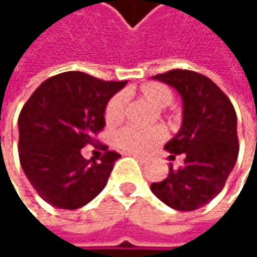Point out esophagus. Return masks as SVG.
<instances>
[{
    "mask_svg": "<svg viewBox=\"0 0 257 257\" xmlns=\"http://www.w3.org/2000/svg\"><path fill=\"white\" fill-rule=\"evenodd\" d=\"M132 156H134L135 159H138L141 164H147V159H146V158H143V156H140V155H132Z\"/></svg>",
    "mask_w": 257,
    "mask_h": 257,
    "instance_id": "1",
    "label": "esophagus"
}]
</instances>
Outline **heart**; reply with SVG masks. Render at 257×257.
Wrapping results in <instances>:
<instances>
[{
  "instance_id": "b5f03b06",
  "label": "heart",
  "mask_w": 257,
  "mask_h": 257,
  "mask_svg": "<svg viewBox=\"0 0 257 257\" xmlns=\"http://www.w3.org/2000/svg\"><path fill=\"white\" fill-rule=\"evenodd\" d=\"M138 95L156 107H167L174 99L173 89L161 81H149L138 87ZM125 113V99L120 93L113 95L104 110V120L107 125H117L122 122ZM167 137V131L164 126L158 125L149 129H137L126 126L114 134V144L123 152L144 155L153 150L159 143H162Z\"/></svg>"
}]
</instances>
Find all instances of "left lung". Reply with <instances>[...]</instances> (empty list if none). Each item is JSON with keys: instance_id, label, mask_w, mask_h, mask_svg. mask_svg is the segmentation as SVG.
Wrapping results in <instances>:
<instances>
[{"instance_id": "obj_1", "label": "left lung", "mask_w": 257, "mask_h": 257, "mask_svg": "<svg viewBox=\"0 0 257 257\" xmlns=\"http://www.w3.org/2000/svg\"><path fill=\"white\" fill-rule=\"evenodd\" d=\"M153 78L171 84L183 98V126L165 144L184 156V165L170 167L168 177L152 183V192L168 207L192 211L220 193L238 158L236 113L226 93L207 76L171 70Z\"/></svg>"}]
</instances>
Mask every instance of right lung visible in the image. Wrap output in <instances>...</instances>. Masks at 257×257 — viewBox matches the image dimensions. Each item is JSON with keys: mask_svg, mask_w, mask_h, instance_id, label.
Wrapping results in <instances>:
<instances>
[{"mask_svg": "<svg viewBox=\"0 0 257 257\" xmlns=\"http://www.w3.org/2000/svg\"><path fill=\"white\" fill-rule=\"evenodd\" d=\"M126 81H105L80 71L44 80L19 114V159L37 193L50 205L76 210L107 184L120 155L105 150L84 159L81 149L98 143L108 99Z\"/></svg>", "mask_w": 257, "mask_h": 257, "instance_id": "right-lung-1", "label": "right lung"}]
</instances>
